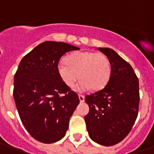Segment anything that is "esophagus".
Wrapping results in <instances>:
<instances>
[{
  "instance_id": "obj_1",
  "label": "esophagus",
  "mask_w": 154,
  "mask_h": 154,
  "mask_svg": "<svg viewBox=\"0 0 154 154\" xmlns=\"http://www.w3.org/2000/svg\"><path fill=\"white\" fill-rule=\"evenodd\" d=\"M78 97H79V100L81 102H84L85 101V97L83 96V95H79L78 96Z\"/></svg>"
}]
</instances>
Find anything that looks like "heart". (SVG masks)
Segmentation results:
<instances>
[{"instance_id":"heart-1","label":"heart","mask_w":154,"mask_h":154,"mask_svg":"<svg viewBox=\"0 0 154 154\" xmlns=\"http://www.w3.org/2000/svg\"><path fill=\"white\" fill-rule=\"evenodd\" d=\"M65 61L58 64L57 72L66 86H73L78 77L82 79L77 85L76 89L80 92L86 91L91 88L94 90H99L109 82L111 65L109 58L103 53L75 52L67 56Z\"/></svg>"}]
</instances>
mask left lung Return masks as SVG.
Masks as SVG:
<instances>
[{"instance_id": "left-lung-1", "label": "left lung", "mask_w": 154, "mask_h": 154, "mask_svg": "<svg viewBox=\"0 0 154 154\" xmlns=\"http://www.w3.org/2000/svg\"><path fill=\"white\" fill-rule=\"evenodd\" d=\"M110 61L111 74L102 89L85 96L89 112L85 117L89 137L114 146L129 134L138 114L139 82L134 69L109 48H98Z\"/></svg>"}]
</instances>
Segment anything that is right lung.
<instances>
[{
  "label": "right lung",
  "instance_id": "right-lung-1",
  "mask_svg": "<svg viewBox=\"0 0 154 154\" xmlns=\"http://www.w3.org/2000/svg\"><path fill=\"white\" fill-rule=\"evenodd\" d=\"M78 47L65 42H45L20 60L14 75L13 97L20 118L29 134L42 143H54L65 137L80 101L57 72L60 57Z\"/></svg>",
  "mask_w": 154,
  "mask_h": 154
}]
</instances>
